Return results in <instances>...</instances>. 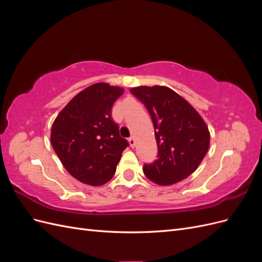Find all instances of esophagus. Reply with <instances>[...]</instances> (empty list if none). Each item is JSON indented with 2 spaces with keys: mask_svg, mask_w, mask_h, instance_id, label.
I'll list each match as a JSON object with an SVG mask.
<instances>
[{
  "mask_svg": "<svg viewBox=\"0 0 262 262\" xmlns=\"http://www.w3.org/2000/svg\"><path fill=\"white\" fill-rule=\"evenodd\" d=\"M128 141H129L130 146H131V147H134V145H136V139H134L133 137H131V138L128 139Z\"/></svg>",
  "mask_w": 262,
  "mask_h": 262,
  "instance_id": "obj_1",
  "label": "esophagus"
}]
</instances>
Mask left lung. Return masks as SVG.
<instances>
[{
    "label": "left lung",
    "mask_w": 262,
    "mask_h": 262,
    "mask_svg": "<svg viewBox=\"0 0 262 262\" xmlns=\"http://www.w3.org/2000/svg\"><path fill=\"white\" fill-rule=\"evenodd\" d=\"M130 92L143 102L155 129L158 158L144 165L145 176L160 186L186 179L199 167L210 146L203 118L167 86H138Z\"/></svg>",
    "instance_id": "8db88e82"
}]
</instances>
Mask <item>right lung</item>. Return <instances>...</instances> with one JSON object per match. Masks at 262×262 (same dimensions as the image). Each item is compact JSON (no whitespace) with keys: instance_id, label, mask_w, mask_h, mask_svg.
<instances>
[{"instance_id":"1","label":"right lung","mask_w":262,"mask_h":262,"mask_svg":"<svg viewBox=\"0 0 262 262\" xmlns=\"http://www.w3.org/2000/svg\"><path fill=\"white\" fill-rule=\"evenodd\" d=\"M124 90L93 84L69 101L51 126V145L64 168L78 181L102 186L115 175L128 141L112 118L115 101Z\"/></svg>"}]
</instances>
